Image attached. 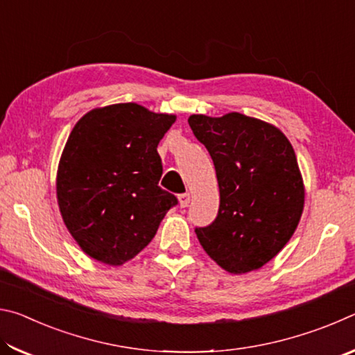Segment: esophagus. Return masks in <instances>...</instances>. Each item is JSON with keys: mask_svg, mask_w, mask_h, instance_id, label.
I'll return each mask as SVG.
<instances>
[{"mask_svg": "<svg viewBox=\"0 0 355 355\" xmlns=\"http://www.w3.org/2000/svg\"><path fill=\"white\" fill-rule=\"evenodd\" d=\"M178 202H180V207H182V208L188 207L189 202H191V194H189V192H184V194H180V196H178Z\"/></svg>", "mask_w": 355, "mask_h": 355, "instance_id": "obj_1", "label": "esophagus"}]
</instances>
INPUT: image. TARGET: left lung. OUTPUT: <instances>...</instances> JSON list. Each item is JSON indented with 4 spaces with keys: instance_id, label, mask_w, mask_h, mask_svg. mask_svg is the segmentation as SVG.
I'll return each mask as SVG.
<instances>
[{
    "instance_id": "1",
    "label": "left lung",
    "mask_w": 355,
    "mask_h": 355,
    "mask_svg": "<svg viewBox=\"0 0 355 355\" xmlns=\"http://www.w3.org/2000/svg\"><path fill=\"white\" fill-rule=\"evenodd\" d=\"M188 123L211 155L220 196L218 218L196 228L197 238L227 272L257 271L285 248L304 211L291 142L272 123L239 112L192 114Z\"/></svg>"
}]
</instances>
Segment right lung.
<instances>
[{"instance_id":"obj_1","label":"right lung","mask_w":355,"mask_h":355,"mask_svg":"<svg viewBox=\"0 0 355 355\" xmlns=\"http://www.w3.org/2000/svg\"><path fill=\"white\" fill-rule=\"evenodd\" d=\"M177 120L137 103L95 107L78 120L59 159L56 197L84 254L110 266L152 241L177 197L161 189L156 147Z\"/></svg>"}]
</instances>
